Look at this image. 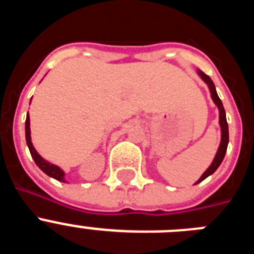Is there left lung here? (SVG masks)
<instances>
[{"label":"left lung","instance_id":"1","mask_svg":"<svg viewBox=\"0 0 254 254\" xmlns=\"http://www.w3.org/2000/svg\"><path fill=\"white\" fill-rule=\"evenodd\" d=\"M197 73H198L199 77L202 78L203 81L206 82V85H207L208 89H210L211 99L214 100V103L217 105V108H219V125H220V128H221V141H220V146L219 149H217V152L216 155H215V158L214 160H212V163H211V165L206 169V172L203 173L202 176L199 177V179L194 183V185H197V183H199V182H202L203 179L207 178L208 176H211L212 173H215V170L220 167V164H221L224 156H225V152H226V149H228V143H229V128H228V122H226L225 109H224L223 103H221L219 95H217L216 87H215L212 80H211L206 73H203L201 69H197Z\"/></svg>","mask_w":254,"mask_h":254}]
</instances>
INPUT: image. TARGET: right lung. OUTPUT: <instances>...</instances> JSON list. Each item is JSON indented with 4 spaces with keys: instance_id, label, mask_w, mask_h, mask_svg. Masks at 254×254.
<instances>
[{
    "instance_id": "add662e5",
    "label": "right lung",
    "mask_w": 254,
    "mask_h": 254,
    "mask_svg": "<svg viewBox=\"0 0 254 254\" xmlns=\"http://www.w3.org/2000/svg\"><path fill=\"white\" fill-rule=\"evenodd\" d=\"M31 102V100H30ZM25 138H26V145L29 147V151L31 154V158L34 159L35 164L39 167L40 170H43L47 176L52 177V178L57 179L60 182H64L66 183V179H64V172L61 169L60 167L55 165V164L49 163V161L44 160L42 156L37 152V150L34 149L33 143H31V136H30V118H29V113L26 114V121H25Z\"/></svg>"
}]
</instances>
